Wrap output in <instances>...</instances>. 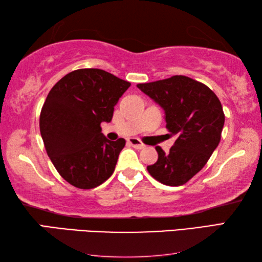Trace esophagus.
Segmentation results:
<instances>
[{"mask_svg": "<svg viewBox=\"0 0 262 262\" xmlns=\"http://www.w3.org/2000/svg\"><path fill=\"white\" fill-rule=\"evenodd\" d=\"M128 143H129L132 147H134L135 149H143L144 148V144L142 143L139 139H136V137H130V139H128Z\"/></svg>", "mask_w": 262, "mask_h": 262, "instance_id": "34e87169", "label": "esophagus"}]
</instances>
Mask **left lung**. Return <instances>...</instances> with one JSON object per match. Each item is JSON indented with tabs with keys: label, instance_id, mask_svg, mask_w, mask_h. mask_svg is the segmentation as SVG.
Returning a JSON list of instances; mask_svg holds the SVG:
<instances>
[{
	"label": "left lung",
	"instance_id": "8db88e82",
	"mask_svg": "<svg viewBox=\"0 0 262 262\" xmlns=\"http://www.w3.org/2000/svg\"><path fill=\"white\" fill-rule=\"evenodd\" d=\"M137 88L161 106L166 128L177 136L170 152L156 147L158 159L147 167L149 173L164 185H184L220 143L225 119L221 101L205 84L181 75Z\"/></svg>",
	"mask_w": 262,
	"mask_h": 262
}]
</instances>
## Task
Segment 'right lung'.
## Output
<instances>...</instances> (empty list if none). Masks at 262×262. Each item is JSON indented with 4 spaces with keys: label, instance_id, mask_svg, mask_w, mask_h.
Listing matches in <instances>:
<instances>
[{
    "label": "right lung",
    "instance_id": "add662e5",
    "mask_svg": "<svg viewBox=\"0 0 262 262\" xmlns=\"http://www.w3.org/2000/svg\"><path fill=\"white\" fill-rule=\"evenodd\" d=\"M129 86L91 68L69 73L52 88L41 108L40 133L53 165L70 185L90 189L112 176L126 141L106 139L100 123L111 122Z\"/></svg>",
    "mask_w": 262,
    "mask_h": 262
}]
</instances>
